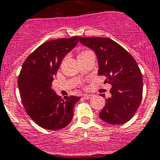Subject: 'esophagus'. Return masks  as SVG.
I'll use <instances>...</instances> for the list:
<instances>
[{
    "label": "esophagus",
    "mask_w": 160,
    "mask_h": 160,
    "mask_svg": "<svg viewBox=\"0 0 160 160\" xmlns=\"http://www.w3.org/2000/svg\"><path fill=\"white\" fill-rule=\"evenodd\" d=\"M92 97H93V95L88 94V93H84V94H83V98H84V99H90Z\"/></svg>",
    "instance_id": "34e87169"
}]
</instances>
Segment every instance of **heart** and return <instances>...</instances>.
<instances>
[{"label":"heart","mask_w":160,"mask_h":160,"mask_svg":"<svg viewBox=\"0 0 160 160\" xmlns=\"http://www.w3.org/2000/svg\"><path fill=\"white\" fill-rule=\"evenodd\" d=\"M90 52V51H82L81 52H80V54L78 55V57H80V56H83V55L87 54V53Z\"/></svg>","instance_id":"b5f03b06"}]
</instances>
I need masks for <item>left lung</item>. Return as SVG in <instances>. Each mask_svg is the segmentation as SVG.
Returning a JSON list of instances; mask_svg holds the SVG:
<instances>
[{
	"mask_svg": "<svg viewBox=\"0 0 160 160\" xmlns=\"http://www.w3.org/2000/svg\"><path fill=\"white\" fill-rule=\"evenodd\" d=\"M79 40L94 51L99 66L98 75L105 76V83L112 86L111 97L106 99L100 118L111 125L126 123L138 110L142 98V76L136 61L111 38L79 37Z\"/></svg>",
	"mask_w": 160,
	"mask_h": 160,
	"instance_id": "8db88e82",
	"label": "left lung"
}]
</instances>
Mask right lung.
Masks as SVG:
<instances>
[{"mask_svg":"<svg viewBox=\"0 0 160 160\" xmlns=\"http://www.w3.org/2000/svg\"><path fill=\"white\" fill-rule=\"evenodd\" d=\"M78 37L51 40L38 46L27 57L18 79L22 104L37 125L48 130H59L70 123L73 107L80 97L61 98L52 89L64 56L77 46Z\"/></svg>","mask_w":160,"mask_h":160,"instance_id":"add662e5","label":"right lung"}]
</instances>
